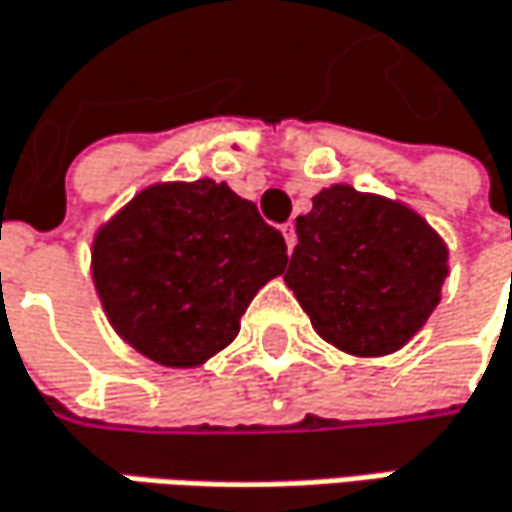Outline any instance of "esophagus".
I'll list each match as a JSON object with an SVG mask.
<instances>
[{"label":"esophagus","mask_w":512,"mask_h":512,"mask_svg":"<svg viewBox=\"0 0 512 512\" xmlns=\"http://www.w3.org/2000/svg\"><path fill=\"white\" fill-rule=\"evenodd\" d=\"M281 231H284L286 252L292 255V249H295V226H292V223H286V226H281Z\"/></svg>","instance_id":"esophagus-1"}]
</instances>
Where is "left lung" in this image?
<instances>
[{"label": "left lung", "instance_id": "obj_1", "mask_svg": "<svg viewBox=\"0 0 512 512\" xmlns=\"http://www.w3.org/2000/svg\"><path fill=\"white\" fill-rule=\"evenodd\" d=\"M295 234L286 286L318 336L350 356L400 350L440 304L449 249L397 199L330 185Z\"/></svg>", "mask_w": 512, "mask_h": 512}]
</instances>
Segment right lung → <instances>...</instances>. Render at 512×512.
Here are the masks:
<instances>
[{
  "mask_svg": "<svg viewBox=\"0 0 512 512\" xmlns=\"http://www.w3.org/2000/svg\"><path fill=\"white\" fill-rule=\"evenodd\" d=\"M284 269L281 231L214 179L150 185L92 240L109 324L165 368H196L231 345L257 289Z\"/></svg>",
  "mask_w": 512,
  "mask_h": 512,
  "instance_id": "right-lung-1",
  "label": "right lung"
}]
</instances>
